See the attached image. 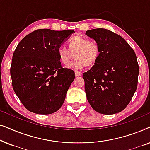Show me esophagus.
Wrapping results in <instances>:
<instances>
[{"instance_id":"obj_1","label":"esophagus","mask_w":150,"mask_h":150,"mask_svg":"<svg viewBox=\"0 0 150 150\" xmlns=\"http://www.w3.org/2000/svg\"><path fill=\"white\" fill-rule=\"evenodd\" d=\"M75 76H81L82 75V73L80 72V71H75Z\"/></svg>"}]
</instances>
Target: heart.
<instances>
[{"label": "heart", "instance_id": "heart-1", "mask_svg": "<svg viewBox=\"0 0 150 150\" xmlns=\"http://www.w3.org/2000/svg\"><path fill=\"white\" fill-rule=\"evenodd\" d=\"M74 54L76 57L75 59L67 67L71 69H82L86 65L96 63L100 55V46L96 41L76 36L69 41L68 48L59 46L57 50L59 60L65 65L70 62L73 58Z\"/></svg>", "mask_w": 150, "mask_h": 150}]
</instances>
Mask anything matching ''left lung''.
Here are the masks:
<instances>
[{
  "label": "left lung",
  "instance_id": "left-lung-1",
  "mask_svg": "<svg viewBox=\"0 0 150 150\" xmlns=\"http://www.w3.org/2000/svg\"><path fill=\"white\" fill-rule=\"evenodd\" d=\"M100 46V55L91 69L83 73L88 102L100 113L122 111L137 88L139 65L134 51L122 37L105 28L86 31Z\"/></svg>",
  "mask_w": 150,
  "mask_h": 150
}]
</instances>
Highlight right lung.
I'll use <instances>...</instances> for the list:
<instances>
[{
	"instance_id": "1",
	"label": "right lung",
	"mask_w": 150,
	"mask_h": 150,
	"mask_svg": "<svg viewBox=\"0 0 150 150\" xmlns=\"http://www.w3.org/2000/svg\"><path fill=\"white\" fill-rule=\"evenodd\" d=\"M73 33L38 29L24 37L16 47L10 68L12 86L29 111L52 114L63 105L75 74L61 67L57 50Z\"/></svg>"
}]
</instances>
